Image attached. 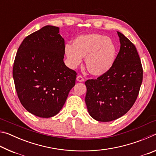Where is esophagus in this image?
I'll use <instances>...</instances> for the list:
<instances>
[{"instance_id":"1","label":"esophagus","mask_w":156,"mask_h":156,"mask_svg":"<svg viewBox=\"0 0 156 156\" xmlns=\"http://www.w3.org/2000/svg\"><path fill=\"white\" fill-rule=\"evenodd\" d=\"M76 80L78 82H83L84 78H83V76H78L77 78H76Z\"/></svg>"}]
</instances>
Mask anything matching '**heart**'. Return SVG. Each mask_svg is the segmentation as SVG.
Listing matches in <instances>:
<instances>
[{"mask_svg": "<svg viewBox=\"0 0 156 156\" xmlns=\"http://www.w3.org/2000/svg\"><path fill=\"white\" fill-rule=\"evenodd\" d=\"M117 48L112 38L102 34H82L66 44L65 54L69 64L76 68L84 58V65L89 73L95 76L106 74L114 65Z\"/></svg>", "mask_w": 156, "mask_h": 156, "instance_id": "1", "label": "heart"}]
</instances>
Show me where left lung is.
<instances>
[{"label":"left lung","instance_id":"left-lung-1","mask_svg":"<svg viewBox=\"0 0 156 156\" xmlns=\"http://www.w3.org/2000/svg\"><path fill=\"white\" fill-rule=\"evenodd\" d=\"M117 32L120 49L112 69L84 83L88 112L100 122H110L127 113L136 100L142 82L143 71L135 45Z\"/></svg>","mask_w":156,"mask_h":156}]
</instances>
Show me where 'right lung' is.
Here are the masks:
<instances>
[{"label": "right lung", "mask_w": 156, "mask_h": 156, "mask_svg": "<svg viewBox=\"0 0 156 156\" xmlns=\"http://www.w3.org/2000/svg\"><path fill=\"white\" fill-rule=\"evenodd\" d=\"M60 28L47 25L23 40L13 67L16 90L28 112L40 118L58 114L75 85L76 72L65 65Z\"/></svg>", "instance_id": "right-lung-1"}]
</instances>
